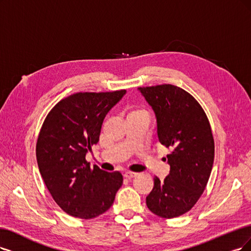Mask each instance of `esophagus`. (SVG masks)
<instances>
[{"instance_id": "1", "label": "esophagus", "mask_w": 251, "mask_h": 251, "mask_svg": "<svg viewBox=\"0 0 251 251\" xmlns=\"http://www.w3.org/2000/svg\"><path fill=\"white\" fill-rule=\"evenodd\" d=\"M136 176H137V174H136V173H133V172H127V173L124 174V177H125L126 179H132V178L136 177Z\"/></svg>"}]
</instances>
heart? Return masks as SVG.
<instances>
[{
	"mask_svg": "<svg viewBox=\"0 0 251 251\" xmlns=\"http://www.w3.org/2000/svg\"><path fill=\"white\" fill-rule=\"evenodd\" d=\"M133 116H148V117H149V115H148V111L146 109L140 108V107L131 108L128 117H133Z\"/></svg>",
	"mask_w": 251,
	"mask_h": 251,
	"instance_id": "heart-1",
	"label": "heart"
}]
</instances>
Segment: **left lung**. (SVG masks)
<instances>
[{
  "mask_svg": "<svg viewBox=\"0 0 251 251\" xmlns=\"http://www.w3.org/2000/svg\"><path fill=\"white\" fill-rule=\"evenodd\" d=\"M157 118L159 142L172 152L166 156L170 175L146 199L155 215L175 218L187 213L205 190L214 161V138L209 119L198 100L185 90L163 83L140 87Z\"/></svg>",
  "mask_w": 251,
  "mask_h": 251,
  "instance_id": "left-lung-1",
  "label": "left lung"
}]
</instances>
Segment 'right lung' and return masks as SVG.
Masks as SVG:
<instances>
[{
  "mask_svg": "<svg viewBox=\"0 0 251 251\" xmlns=\"http://www.w3.org/2000/svg\"><path fill=\"white\" fill-rule=\"evenodd\" d=\"M125 93H75L60 100L41 126L36 144L39 172L53 201L73 217L103 214L122 186L121 173L90 168L86 154L98 143L106 114Z\"/></svg>",
  "mask_w": 251,
  "mask_h": 251,
  "instance_id": "right-lung-1",
  "label": "right lung"
}]
</instances>
